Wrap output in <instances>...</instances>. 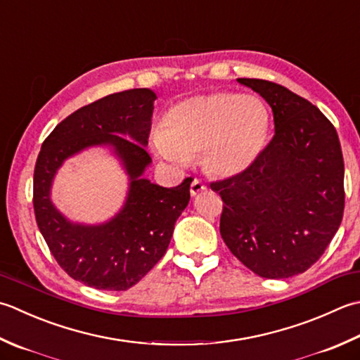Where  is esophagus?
Segmentation results:
<instances>
[{
	"label": "esophagus",
	"mask_w": 360,
	"mask_h": 360,
	"mask_svg": "<svg viewBox=\"0 0 360 360\" xmlns=\"http://www.w3.org/2000/svg\"><path fill=\"white\" fill-rule=\"evenodd\" d=\"M206 190H207L206 184L201 182L200 179H195V181H192V184H190V195L192 196H198L202 192H206Z\"/></svg>",
	"instance_id": "esophagus-1"
}]
</instances>
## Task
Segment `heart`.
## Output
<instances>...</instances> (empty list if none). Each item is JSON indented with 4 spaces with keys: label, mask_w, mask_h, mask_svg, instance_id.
I'll return each instance as SVG.
<instances>
[{
    "label": "heart",
    "mask_w": 360,
    "mask_h": 360,
    "mask_svg": "<svg viewBox=\"0 0 360 360\" xmlns=\"http://www.w3.org/2000/svg\"><path fill=\"white\" fill-rule=\"evenodd\" d=\"M270 126V110L260 98L214 91L174 104L154 137V151L179 167L201 153L210 174L232 178L256 164Z\"/></svg>",
    "instance_id": "heart-1"
}]
</instances>
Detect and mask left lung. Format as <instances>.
Returning a JSON list of instances; mask_svg holds the SVG:
<instances>
[{
  "instance_id": "1",
  "label": "left lung",
  "mask_w": 360,
  "mask_h": 360,
  "mask_svg": "<svg viewBox=\"0 0 360 360\" xmlns=\"http://www.w3.org/2000/svg\"><path fill=\"white\" fill-rule=\"evenodd\" d=\"M237 82L270 104L274 136L251 168L210 184L224 202L220 234L260 278H292L321 257L342 223L339 136L319 108L279 84Z\"/></svg>"
}]
</instances>
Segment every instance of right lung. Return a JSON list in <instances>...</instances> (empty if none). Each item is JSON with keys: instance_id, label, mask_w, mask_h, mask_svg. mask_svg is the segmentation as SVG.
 <instances>
[{"instance_id": "1", "label": "right lung", "mask_w": 360, "mask_h": 360, "mask_svg": "<svg viewBox=\"0 0 360 360\" xmlns=\"http://www.w3.org/2000/svg\"><path fill=\"white\" fill-rule=\"evenodd\" d=\"M156 98L150 89H131L84 105L56 126L35 164L34 212L41 236L67 274L98 290L136 285L165 255L190 200V178L172 188L143 178ZM94 146L115 153L129 174V193L110 221L75 224L51 201L52 181L63 161Z\"/></svg>"}]
</instances>
